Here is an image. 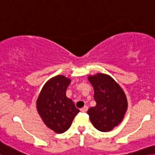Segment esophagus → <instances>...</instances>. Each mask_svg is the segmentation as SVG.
I'll return each instance as SVG.
<instances>
[{"instance_id": "34e87169", "label": "esophagus", "mask_w": 155, "mask_h": 155, "mask_svg": "<svg viewBox=\"0 0 155 155\" xmlns=\"http://www.w3.org/2000/svg\"><path fill=\"white\" fill-rule=\"evenodd\" d=\"M87 110H88V107L86 106H84L81 109V111H82V112H86V111H87Z\"/></svg>"}]
</instances>
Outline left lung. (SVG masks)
<instances>
[{
  "label": "left lung",
  "instance_id": "left-lung-1",
  "mask_svg": "<svg viewBox=\"0 0 155 155\" xmlns=\"http://www.w3.org/2000/svg\"><path fill=\"white\" fill-rule=\"evenodd\" d=\"M96 106L89 108L87 114L91 123L101 132H109L118 125L127 111L126 95L120 85L107 74L90 75Z\"/></svg>",
  "mask_w": 155,
  "mask_h": 155
}]
</instances>
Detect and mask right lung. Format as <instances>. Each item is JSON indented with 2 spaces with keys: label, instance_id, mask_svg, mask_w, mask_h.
Masks as SVG:
<instances>
[{
  "label": "right lung",
  "instance_id": "obj_1",
  "mask_svg": "<svg viewBox=\"0 0 155 155\" xmlns=\"http://www.w3.org/2000/svg\"><path fill=\"white\" fill-rule=\"evenodd\" d=\"M71 80L57 75L43 86L36 101L37 111L47 127L56 134H63L71 126L79 110L67 98V87Z\"/></svg>",
  "mask_w": 155,
  "mask_h": 155
}]
</instances>
